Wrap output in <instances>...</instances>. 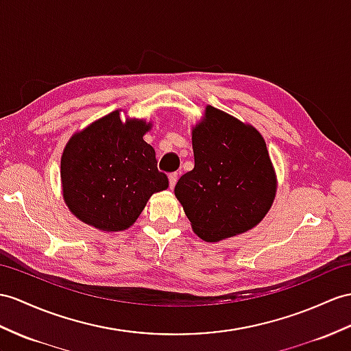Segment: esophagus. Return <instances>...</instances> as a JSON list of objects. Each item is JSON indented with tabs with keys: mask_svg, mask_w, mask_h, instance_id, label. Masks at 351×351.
Here are the masks:
<instances>
[{
	"mask_svg": "<svg viewBox=\"0 0 351 351\" xmlns=\"http://www.w3.org/2000/svg\"><path fill=\"white\" fill-rule=\"evenodd\" d=\"M168 178H169V187H171V189H174V186H176V183L178 180V174L177 173H171L168 176Z\"/></svg>",
	"mask_w": 351,
	"mask_h": 351,
	"instance_id": "34e87169",
	"label": "esophagus"
}]
</instances>
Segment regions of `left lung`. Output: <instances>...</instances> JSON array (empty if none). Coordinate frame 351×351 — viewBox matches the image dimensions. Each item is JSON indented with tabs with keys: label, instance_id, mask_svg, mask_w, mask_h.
<instances>
[{
	"label": "left lung",
	"instance_id": "left-lung-1",
	"mask_svg": "<svg viewBox=\"0 0 351 351\" xmlns=\"http://www.w3.org/2000/svg\"><path fill=\"white\" fill-rule=\"evenodd\" d=\"M195 167L174 193L193 232L216 243L254 228L277 192L276 171L261 132L225 111L207 106L193 128Z\"/></svg>",
	"mask_w": 351,
	"mask_h": 351
}]
</instances>
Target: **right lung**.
I'll return each instance as SVG.
<instances>
[{
	"instance_id": "obj_1",
	"label": "right lung",
	"mask_w": 351,
	"mask_h": 351,
	"mask_svg": "<svg viewBox=\"0 0 351 351\" xmlns=\"http://www.w3.org/2000/svg\"><path fill=\"white\" fill-rule=\"evenodd\" d=\"M150 128L138 119L123 122L116 110L71 136L61 158V180L77 219L107 232L125 230L153 193L167 189L168 177L143 140Z\"/></svg>"
}]
</instances>
